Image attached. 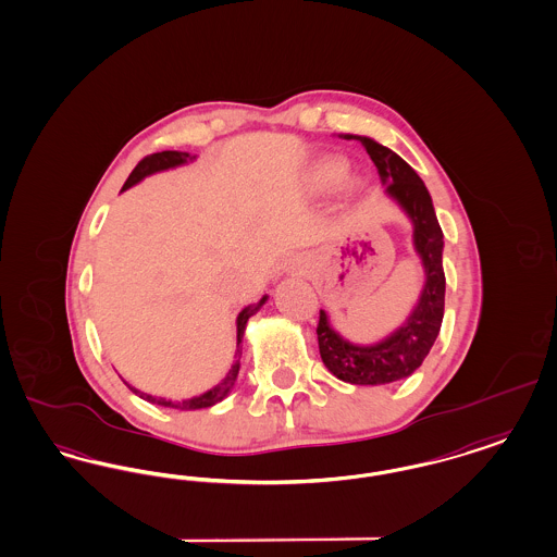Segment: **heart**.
Masks as SVG:
<instances>
[{
  "label": "heart",
  "mask_w": 557,
  "mask_h": 557,
  "mask_svg": "<svg viewBox=\"0 0 557 557\" xmlns=\"http://www.w3.org/2000/svg\"><path fill=\"white\" fill-rule=\"evenodd\" d=\"M346 172H348V165H346L344 159H339V157H325V159H321V161L312 168V188H314L317 193H327V190L335 188L342 180L346 178ZM346 190H348V195H352V193L357 190L355 182H348V184H346Z\"/></svg>",
  "instance_id": "1"
}]
</instances>
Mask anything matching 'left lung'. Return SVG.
I'll list each match as a JSON object with an SVG mask.
<instances>
[{
    "mask_svg": "<svg viewBox=\"0 0 557 557\" xmlns=\"http://www.w3.org/2000/svg\"><path fill=\"white\" fill-rule=\"evenodd\" d=\"M344 138L360 140L377 168L385 193L398 200L412 220L414 248L423 259L426 277L419 305L406 323L375 346L350 344L332 330L325 311L319 312L317 339L325 367L346 383L383 385L412 375L440 334L445 305L444 232L423 180L400 156L367 136L346 134Z\"/></svg>",
    "mask_w": 557,
    "mask_h": 557,
    "instance_id": "left-lung-1",
    "label": "left lung"
}]
</instances>
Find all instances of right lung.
I'll list each match as a JSON object with an SVG mask.
<instances>
[{
  "instance_id": "right-lung-1",
  "label": "right lung",
  "mask_w": 557,
  "mask_h": 557,
  "mask_svg": "<svg viewBox=\"0 0 557 557\" xmlns=\"http://www.w3.org/2000/svg\"><path fill=\"white\" fill-rule=\"evenodd\" d=\"M195 156L190 157L188 153H180V151H161V153H153V156H147L145 159H140L138 161V165L134 168L133 174L128 176L126 180V184L122 186V190H126V188H131L134 186L136 182H140V180L145 178V176H151V174H156V172H161V170H170V168H176V165H182V163H186V161H193ZM265 300H268V296H263L257 305H248L246 309H243V312L238 314V350H236V357L238 360L232 364V369H230V373L222 379V383H218L215 387H211L209 392H205V394H200V396H195V398H190V400L178 401V404H174V401L163 400V398H153V396H149V394H143V392H138V389H134L131 387L126 381V385L133 389L134 394H138L143 400L153 401V404H159V406H168V408H180V410H199V408H209V406H213V404H218V401H222L227 394H230V389L234 387V383H236V377H238V371H240V342H243V337H245V327L246 321L255 314V312L259 311L263 305H265Z\"/></svg>"
}]
</instances>
